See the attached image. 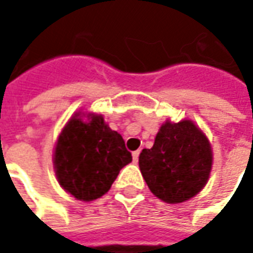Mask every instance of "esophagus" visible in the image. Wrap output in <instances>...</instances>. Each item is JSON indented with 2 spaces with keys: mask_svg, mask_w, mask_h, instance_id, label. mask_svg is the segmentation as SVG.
Returning <instances> with one entry per match:
<instances>
[{
  "mask_svg": "<svg viewBox=\"0 0 253 253\" xmlns=\"http://www.w3.org/2000/svg\"><path fill=\"white\" fill-rule=\"evenodd\" d=\"M138 157H139V150L132 152V160H134V161H138Z\"/></svg>",
  "mask_w": 253,
  "mask_h": 253,
  "instance_id": "esophagus-1",
  "label": "esophagus"
}]
</instances>
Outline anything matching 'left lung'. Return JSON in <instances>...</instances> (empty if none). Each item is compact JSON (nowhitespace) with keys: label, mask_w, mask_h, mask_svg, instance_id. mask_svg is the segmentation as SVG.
Instances as JSON below:
<instances>
[{"label":"left lung","mask_w":253,"mask_h":253,"mask_svg":"<svg viewBox=\"0 0 253 253\" xmlns=\"http://www.w3.org/2000/svg\"><path fill=\"white\" fill-rule=\"evenodd\" d=\"M212 149L206 134L190 119L165 121L153 148L139 154V169L149 190L167 203H183L206 186Z\"/></svg>","instance_id":"8db88e82"}]
</instances>
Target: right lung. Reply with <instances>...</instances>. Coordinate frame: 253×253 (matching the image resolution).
I'll return each mask as SVG.
<instances>
[{
	"label": "right lung",
	"instance_id": "obj_1",
	"mask_svg": "<svg viewBox=\"0 0 253 253\" xmlns=\"http://www.w3.org/2000/svg\"><path fill=\"white\" fill-rule=\"evenodd\" d=\"M125 141L104 116L78 111L67 121L54 148V170L63 190L78 201L90 202L103 196L131 163Z\"/></svg>",
	"mask_w": 253,
	"mask_h": 253
}]
</instances>
